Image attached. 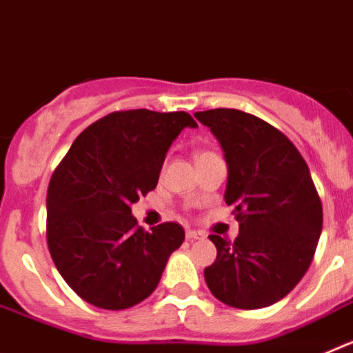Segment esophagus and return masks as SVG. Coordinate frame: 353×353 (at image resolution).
I'll return each instance as SVG.
<instances>
[{"mask_svg":"<svg viewBox=\"0 0 353 353\" xmlns=\"http://www.w3.org/2000/svg\"><path fill=\"white\" fill-rule=\"evenodd\" d=\"M185 236H187V240H199V239H205V233L196 232V230H187Z\"/></svg>","mask_w":353,"mask_h":353,"instance_id":"obj_1","label":"esophagus"}]
</instances>
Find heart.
<instances>
[{"label":"heart","mask_w":353,"mask_h":353,"mask_svg":"<svg viewBox=\"0 0 353 353\" xmlns=\"http://www.w3.org/2000/svg\"><path fill=\"white\" fill-rule=\"evenodd\" d=\"M212 154V152H201V154H198V157H203V155H208Z\"/></svg>","instance_id":"1"}]
</instances>
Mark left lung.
<instances>
[{
    "label": "left lung",
    "mask_w": 353,
    "mask_h": 353,
    "mask_svg": "<svg viewBox=\"0 0 353 353\" xmlns=\"http://www.w3.org/2000/svg\"><path fill=\"white\" fill-rule=\"evenodd\" d=\"M194 117L223 146L224 201L240 224L233 242L208 236L217 258L205 269L207 286L239 310L276 304L307 272L322 233V201L310 168L281 130L254 114L219 108Z\"/></svg>",
    "instance_id": "left-lung-1"
}]
</instances>
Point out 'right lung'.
<instances>
[{"label":"right lung","instance_id":"add662e5","mask_svg":"<svg viewBox=\"0 0 353 353\" xmlns=\"http://www.w3.org/2000/svg\"><path fill=\"white\" fill-rule=\"evenodd\" d=\"M185 127H198L185 111H117L86 127L52 173L48 248L83 301L127 310L157 288L185 232L179 223L145 232L130 207L157 187L168 150Z\"/></svg>","mask_w":353,"mask_h":353}]
</instances>
